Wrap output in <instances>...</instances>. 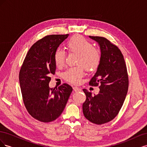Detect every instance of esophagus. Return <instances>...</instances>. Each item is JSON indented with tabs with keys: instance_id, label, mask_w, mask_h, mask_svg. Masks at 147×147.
Wrapping results in <instances>:
<instances>
[{
	"instance_id": "esophagus-1",
	"label": "esophagus",
	"mask_w": 147,
	"mask_h": 147,
	"mask_svg": "<svg viewBox=\"0 0 147 147\" xmlns=\"http://www.w3.org/2000/svg\"><path fill=\"white\" fill-rule=\"evenodd\" d=\"M73 90H74V91H75V92H79V91H82V90H81L80 88H79L76 87V86H74V87L73 88Z\"/></svg>"
}]
</instances>
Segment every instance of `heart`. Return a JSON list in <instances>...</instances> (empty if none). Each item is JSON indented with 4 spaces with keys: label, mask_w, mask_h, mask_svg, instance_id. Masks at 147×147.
<instances>
[{
    "label": "heart",
    "mask_w": 147,
    "mask_h": 147,
    "mask_svg": "<svg viewBox=\"0 0 147 147\" xmlns=\"http://www.w3.org/2000/svg\"><path fill=\"white\" fill-rule=\"evenodd\" d=\"M65 48L69 53L77 54L76 64L78 65L69 68L64 72L63 77L67 82L78 84L81 83L84 74V68L88 72L98 69L101 62L99 50L92 47L91 42L82 35H76L69 38L65 43ZM54 62L57 67L61 68L65 63V53L57 50L54 53Z\"/></svg>",
    "instance_id": "obj_1"
}]
</instances>
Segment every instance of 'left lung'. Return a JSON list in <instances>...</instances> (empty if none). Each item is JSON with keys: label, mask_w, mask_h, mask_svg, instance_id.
Wrapping results in <instances>:
<instances>
[{"label": "left lung", "mask_w": 147, "mask_h": 147, "mask_svg": "<svg viewBox=\"0 0 147 147\" xmlns=\"http://www.w3.org/2000/svg\"><path fill=\"white\" fill-rule=\"evenodd\" d=\"M98 43L101 53L100 65L89 84L100 85L98 94L83 89L86 99L83 104L85 118L92 123L102 124L112 121L118 114L125 100L129 80L123 55L119 49L102 37L90 36Z\"/></svg>", "instance_id": "left-lung-1"}]
</instances>
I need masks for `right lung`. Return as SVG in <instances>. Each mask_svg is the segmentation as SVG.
<instances>
[{
    "label": "right lung",
    "mask_w": 147,
    "mask_h": 147,
    "mask_svg": "<svg viewBox=\"0 0 147 147\" xmlns=\"http://www.w3.org/2000/svg\"><path fill=\"white\" fill-rule=\"evenodd\" d=\"M69 34L50 35L31 47L19 74L24 105L34 118L49 123L58 118L72 91L69 84L49 87L50 74H55L54 53Z\"/></svg>",
    "instance_id": "right-lung-1"
}]
</instances>
